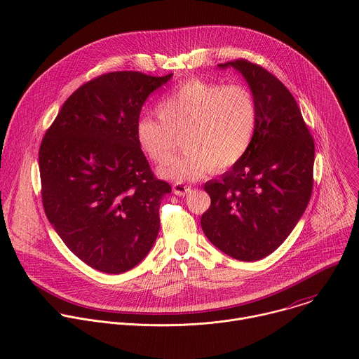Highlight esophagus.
<instances>
[{
    "label": "esophagus",
    "instance_id": "esophagus-1",
    "mask_svg": "<svg viewBox=\"0 0 359 359\" xmlns=\"http://www.w3.org/2000/svg\"><path fill=\"white\" fill-rule=\"evenodd\" d=\"M191 191V187L190 186H186V184H182V183H175L173 184V193L176 196H186Z\"/></svg>",
    "mask_w": 359,
    "mask_h": 359
}]
</instances>
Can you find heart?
<instances>
[{"label":"heart","instance_id":"obj_1","mask_svg":"<svg viewBox=\"0 0 359 359\" xmlns=\"http://www.w3.org/2000/svg\"><path fill=\"white\" fill-rule=\"evenodd\" d=\"M255 115L254 97L245 86L193 78L161 100L159 119L140 118L135 136L149 161L163 163L182 135L187 150L161 166L158 175L170 182H193L210 169L227 170L244 158Z\"/></svg>","mask_w":359,"mask_h":359}]
</instances>
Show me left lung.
<instances>
[{
	"label": "left lung",
	"mask_w": 359,
	"mask_h": 359,
	"mask_svg": "<svg viewBox=\"0 0 359 359\" xmlns=\"http://www.w3.org/2000/svg\"><path fill=\"white\" fill-rule=\"evenodd\" d=\"M233 67L255 104V129L244 158L204 184L212 204L201 216L206 237L240 262H257L290 236L313 193L316 146L291 92L263 67L247 60Z\"/></svg>",
	"instance_id": "left-lung-1"
}]
</instances>
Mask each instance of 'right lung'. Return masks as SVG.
I'll return each mask as SVG.
<instances>
[{
  "instance_id": "obj_1",
  "label": "right lung",
  "mask_w": 359,
  "mask_h": 359,
  "mask_svg": "<svg viewBox=\"0 0 359 359\" xmlns=\"http://www.w3.org/2000/svg\"><path fill=\"white\" fill-rule=\"evenodd\" d=\"M172 75L119 71L83 83L41 142L45 215L65 245L97 271H129L156 241L161 200L172 187L150 170L135 129L147 96Z\"/></svg>"
}]
</instances>
